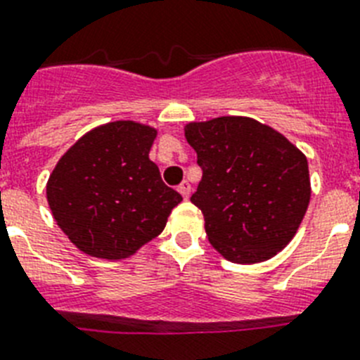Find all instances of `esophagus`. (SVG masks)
Returning a JSON list of instances; mask_svg holds the SVG:
<instances>
[{"mask_svg": "<svg viewBox=\"0 0 360 360\" xmlns=\"http://www.w3.org/2000/svg\"><path fill=\"white\" fill-rule=\"evenodd\" d=\"M177 190H179V194L183 195V198H185V199H188L190 192H192V186H190V183H188V181H183V183H181V185H179V188H177Z\"/></svg>", "mask_w": 360, "mask_h": 360, "instance_id": "esophagus-1", "label": "esophagus"}]
</instances>
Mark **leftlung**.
Here are the masks:
<instances>
[{"instance_id":"left-lung-1","label":"left lung","mask_w":360,"mask_h":360,"mask_svg":"<svg viewBox=\"0 0 360 360\" xmlns=\"http://www.w3.org/2000/svg\"><path fill=\"white\" fill-rule=\"evenodd\" d=\"M203 168L190 201L210 245L234 264H259L295 238L311 199L306 155L250 117L226 115L185 126Z\"/></svg>"}]
</instances>
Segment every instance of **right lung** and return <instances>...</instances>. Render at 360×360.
<instances>
[{
	"label": "right lung",
	"instance_id": "add662e5",
	"mask_svg": "<svg viewBox=\"0 0 360 360\" xmlns=\"http://www.w3.org/2000/svg\"><path fill=\"white\" fill-rule=\"evenodd\" d=\"M157 129L113 120L89 129L60 157L45 192L54 221L84 255L134 256L165 231L183 201L150 161Z\"/></svg>",
	"mask_w": 360,
	"mask_h": 360
}]
</instances>
